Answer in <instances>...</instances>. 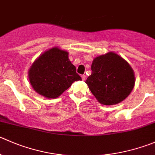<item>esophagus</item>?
Masks as SVG:
<instances>
[{"instance_id": "esophagus-1", "label": "esophagus", "mask_w": 155, "mask_h": 155, "mask_svg": "<svg viewBox=\"0 0 155 155\" xmlns=\"http://www.w3.org/2000/svg\"><path fill=\"white\" fill-rule=\"evenodd\" d=\"M81 77H82V80H83V81L85 80V75H82V76H81Z\"/></svg>"}]
</instances>
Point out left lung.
Masks as SVG:
<instances>
[{
	"mask_svg": "<svg viewBox=\"0 0 155 155\" xmlns=\"http://www.w3.org/2000/svg\"><path fill=\"white\" fill-rule=\"evenodd\" d=\"M91 70V75L85 82L102 104H117L123 101L134 88L133 69L124 58L114 52L94 58Z\"/></svg>",
	"mask_w": 155,
	"mask_h": 155,
	"instance_id": "left-lung-1",
	"label": "left lung"
}]
</instances>
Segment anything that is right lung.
<instances>
[{
  "label": "right lung",
  "mask_w": 155,
  "mask_h": 155,
  "mask_svg": "<svg viewBox=\"0 0 155 155\" xmlns=\"http://www.w3.org/2000/svg\"><path fill=\"white\" fill-rule=\"evenodd\" d=\"M28 79L36 92L56 98L82 78L69 60L68 52L53 48L35 61L28 70Z\"/></svg>",
  "instance_id": "obj_1"
}]
</instances>
